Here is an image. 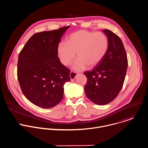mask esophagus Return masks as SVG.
<instances>
[{
    "label": "esophagus",
    "mask_w": 148,
    "mask_h": 148,
    "mask_svg": "<svg viewBox=\"0 0 148 148\" xmlns=\"http://www.w3.org/2000/svg\"><path fill=\"white\" fill-rule=\"evenodd\" d=\"M77 74H78V73H75L74 71H71L70 74V77L71 80H73Z\"/></svg>",
    "instance_id": "1"
}]
</instances>
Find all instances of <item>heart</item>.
Instances as JSON below:
<instances>
[{
    "mask_svg": "<svg viewBox=\"0 0 148 148\" xmlns=\"http://www.w3.org/2000/svg\"><path fill=\"white\" fill-rule=\"evenodd\" d=\"M109 48L108 36L102 32L79 30L70 34L67 42H61L58 46V53L61 62L69 65L75 57L74 70L80 71L86 66L93 67L105 57Z\"/></svg>",
    "mask_w": 148,
    "mask_h": 148,
    "instance_id": "1",
    "label": "heart"
}]
</instances>
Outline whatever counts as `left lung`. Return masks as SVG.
Wrapping results in <instances>:
<instances>
[{
	"instance_id": "8db88e82",
	"label": "left lung",
	"mask_w": 148,
	"mask_h": 148,
	"mask_svg": "<svg viewBox=\"0 0 148 148\" xmlns=\"http://www.w3.org/2000/svg\"><path fill=\"white\" fill-rule=\"evenodd\" d=\"M109 40L108 50L91 71H86L85 91L87 97L98 105L113 101L122 89L128 62L125 49L117 35L109 30H103Z\"/></svg>"
}]
</instances>
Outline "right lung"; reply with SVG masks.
<instances>
[{
  "mask_svg": "<svg viewBox=\"0 0 148 148\" xmlns=\"http://www.w3.org/2000/svg\"><path fill=\"white\" fill-rule=\"evenodd\" d=\"M69 26L38 32L27 42L18 57L17 76L25 96L43 108L58 105L63 97V86L70 81V70L58 57V46Z\"/></svg>",
  "mask_w": 148,
  "mask_h": 148,
  "instance_id": "1",
  "label": "right lung"
}]
</instances>
